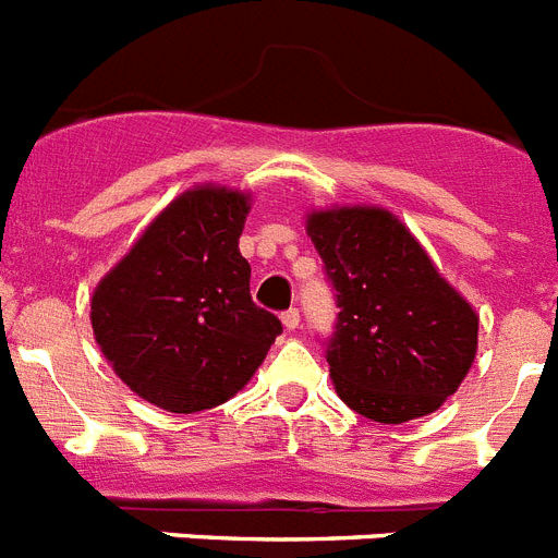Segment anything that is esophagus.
<instances>
[{
    "mask_svg": "<svg viewBox=\"0 0 558 558\" xmlns=\"http://www.w3.org/2000/svg\"><path fill=\"white\" fill-rule=\"evenodd\" d=\"M282 324L288 329H299V324H302V315H299V310L290 307L288 313H282Z\"/></svg>",
    "mask_w": 558,
    "mask_h": 558,
    "instance_id": "1",
    "label": "esophagus"
}]
</instances>
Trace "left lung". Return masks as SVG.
Instances as JSON below:
<instances>
[{"label": "left lung", "instance_id": "1", "mask_svg": "<svg viewBox=\"0 0 558 558\" xmlns=\"http://www.w3.org/2000/svg\"><path fill=\"white\" fill-rule=\"evenodd\" d=\"M304 218L338 290L335 393L383 425L438 411L475 363V307L386 206L335 204Z\"/></svg>", "mask_w": 558, "mask_h": 558}]
</instances>
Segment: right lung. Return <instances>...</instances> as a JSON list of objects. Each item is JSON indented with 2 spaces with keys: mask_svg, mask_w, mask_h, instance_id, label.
I'll use <instances>...</instances> for the list:
<instances>
[{
  "mask_svg": "<svg viewBox=\"0 0 558 558\" xmlns=\"http://www.w3.org/2000/svg\"><path fill=\"white\" fill-rule=\"evenodd\" d=\"M251 192L195 184L172 198L92 293V332L113 374L170 413L243 391L282 324L251 302L240 234Z\"/></svg>",
  "mask_w": 558,
  "mask_h": 558,
  "instance_id": "1",
  "label": "right lung"
}]
</instances>
